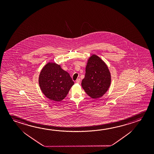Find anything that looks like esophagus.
<instances>
[{"mask_svg":"<svg viewBox=\"0 0 154 154\" xmlns=\"http://www.w3.org/2000/svg\"><path fill=\"white\" fill-rule=\"evenodd\" d=\"M80 82H81V79H79V78H78V79H77L76 81V83L78 84L79 83H80Z\"/></svg>","mask_w":154,"mask_h":154,"instance_id":"obj_1","label":"esophagus"}]
</instances>
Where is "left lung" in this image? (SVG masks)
I'll return each instance as SVG.
<instances>
[{"mask_svg": "<svg viewBox=\"0 0 154 154\" xmlns=\"http://www.w3.org/2000/svg\"><path fill=\"white\" fill-rule=\"evenodd\" d=\"M111 74L106 64L97 56L88 59L86 66L85 77L82 86L86 94L92 98H100L111 84Z\"/></svg>", "mask_w": 154, "mask_h": 154, "instance_id": "left-lung-1", "label": "left lung"}]
</instances>
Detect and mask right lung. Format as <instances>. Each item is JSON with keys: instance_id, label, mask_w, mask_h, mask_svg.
Listing matches in <instances>:
<instances>
[{"instance_id": "right-lung-1", "label": "right lung", "mask_w": 154, "mask_h": 154, "mask_svg": "<svg viewBox=\"0 0 154 154\" xmlns=\"http://www.w3.org/2000/svg\"><path fill=\"white\" fill-rule=\"evenodd\" d=\"M39 85L41 91L51 100L60 101L68 94L74 82L70 75L56 63H48L41 71Z\"/></svg>"}]
</instances>
